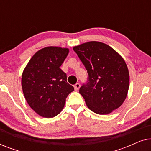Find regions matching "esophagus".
Masks as SVG:
<instances>
[{
    "label": "esophagus",
    "mask_w": 151,
    "mask_h": 151,
    "mask_svg": "<svg viewBox=\"0 0 151 151\" xmlns=\"http://www.w3.org/2000/svg\"><path fill=\"white\" fill-rule=\"evenodd\" d=\"M80 84L79 83H76L75 85H74V88H75L76 91H78L80 88Z\"/></svg>",
    "instance_id": "esophagus-1"
}]
</instances>
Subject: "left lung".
Instances as JSON below:
<instances>
[{
  "label": "left lung",
  "mask_w": 151,
  "mask_h": 151,
  "mask_svg": "<svg viewBox=\"0 0 151 151\" xmlns=\"http://www.w3.org/2000/svg\"><path fill=\"white\" fill-rule=\"evenodd\" d=\"M85 67L87 82L79 92L88 108L109 114L122 104L129 87V73L124 59L110 46L91 41L73 47Z\"/></svg>",
  "instance_id": "left-lung-1"
}]
</instances>
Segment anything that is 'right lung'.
Here are the masks:
<instances>
[{"label": "right lung", "mask_w": 151, "mask_h": 151, "mask_svg": "<svg viewBox=\"0 0 151 151\" xmlns=\"http://www.w3.org/2000/svg\"><path fill=\"white\" fill-rule=\"evenodd\" d=\"M69 49L58 47L43 48L35 53L22 75V88L31 108L40 116L53 117L65 106L74 90L67 82V74L60 67Z\"/></svg>", "instance_id": "add662e5"}]
</instances>
